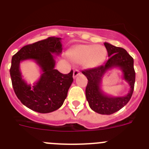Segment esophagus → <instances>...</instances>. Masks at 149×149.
<instances>
[{
  "mask_svg": "<svg viewBox=\"0 0 149 149\" xmlns=\"http://www.w3.org/2000/svg\"><path fill=\"white\" fill-rule=\"evenodd\" d=\"M79 74H80V72H79V70H77V69H76V70H75L74 71H73V78L75 79V78L77 77Z\"/></svg>",
  "mask_w": 149,
  "mask_h": 149,
  "instance_id": "1",
  "label": "esophagus"
}]
</instances>
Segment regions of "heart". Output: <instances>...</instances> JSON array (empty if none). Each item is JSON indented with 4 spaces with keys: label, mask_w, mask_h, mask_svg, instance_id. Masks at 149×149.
Wrapping results in <instances>:
<instances>
[{
    "label": "heart",
    "mask_w": 149,
    "mask_h": 149,
    "mask_svg": "<svg viewBox=\"0 0 149 149\" xmlns=\"http://www.w3.org/2000/svg\"><path fill=\"white\" fill-rule=\"evenodd\" d=\"M70 56L86 68H93L104 62L106 50L101 45H79L71 50Z\"/></svg>",
    "instance_id": "b5f03b06"
}]
</instances>
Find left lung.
<instances>
[{
  "mask_svg": "<svg viewBox=\"0 0 149 149\" xmlns=\"http://www.w3.org/2000/svg\"><path fill=\"white\" fill-rule=\"evenodd\" d=\"M108 53V59L98 68L83 70L88 83L85 93L89 106L94 112L101 115H111L118 112L127 104L132 95L135 82L134 59L122 48L104 42ZM113 68H119L123 73V79L128 83L130 91L124 97H115L107 95L101 88L102 77Z\"/></svg>",
  "mask_w": 149,
  "mask_h": 149,
  "instance_id": "8db88e82",
  "label": "left lung"
}]
</instances>
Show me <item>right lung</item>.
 I'll use <instances>...</instances> for the list:
<instances>
[{
    "label": "right lung",
    "instance_id": "right-lung-1",
    "mask_svg": "<svg viewBox=\"0 0 149 149\" xmlns=\"http://www.w3.org/2000/svg\"><path fill=\"white\" fill-rule=\"evenodd\" d=\"M62 38L51 37L23 47L12 56L10 76L14 91L22 104L40 113H49L62 107L73 83V70L62 74L56 70L55 55L62 51ZM33 60L40 67L41 76L33 86L22 79L20 62Z\"/></svg>",
    "mask_w": 149,
    "mask_h": 149
}]
</instances>
